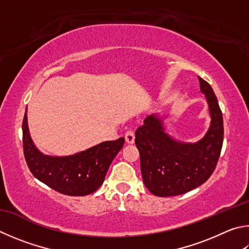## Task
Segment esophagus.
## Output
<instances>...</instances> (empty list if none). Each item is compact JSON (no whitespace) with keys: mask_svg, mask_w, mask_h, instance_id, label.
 <instances>
[{"mask_svg":"<svg viewBox=\"0 0 249 249\" xmlns=\"http://www.w3.org/2000/svg\"><path fill=\"white\" fill-rule=\"evenodd\" d=\"M125 140L127 143H134L135 142V134L132 129L127 130V132L125 133Z\"/></svg>","mask_w":249,"mask_h":249,"instance_id":"34e87169","label":"esophagus"}]
</instances>
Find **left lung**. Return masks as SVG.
I'll use <instances>...</instances> for the list:
<instances>
[{"label": "left lung", "instance_id": "obj_1", "mask_svg": "<svg viewBox=\"0 0 249 249\" xmlns=\"http://www.w3.org/2000/svg\"><path fill=\"white\" fill-rule=\"evenodd\" d=\"M211 115L206 136L196 143L176 142L164 133L162 121L148 116L135 134L143 184L159 197L178 196L200 186L218 163L223 143V117L211 86L198 77Z\"/></svg>", "mask_w": 249, "mask_h": 249}]
</instances>
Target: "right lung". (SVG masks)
I'll return each mask as SVG.
<instances>
[{
	"instance_id": "right-lung-1",
	"label": "right lung",
	"mask_w": 249,
	"mask_h": 249,
	"mask_svg": "<svg viewBox=\"0 0 249 249\" xmlns=\"http://www.w3.org/2000/svg\"><path fill=\"white\" fill-rule=\"evenodd\" d=\"M124 142L121 137L69 157L44 156L30 138L26 113L22 120V146L30 172L40 182L67 196H86L96 192Z\"/></svg>"
}]
</instances>
